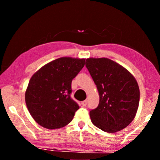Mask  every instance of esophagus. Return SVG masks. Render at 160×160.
Listing matches in <instances>:
<instances>
[{
    "label": "esophagus",
    "instance_id": "1",
    "mask_svg": "<svg viewBox=\"0 0 160 160\" xmlns=\"http://www.w3.org/2000/svg\"><path fill=\"white\" fill-rule=\"evenodd\" d=\"M87 104H88V100H85V101L82 102V105L83 107H85L86 105H87Z\"/></svg>",
    "mask_w": 160,
    "mask_h": 160
}]
</instances>
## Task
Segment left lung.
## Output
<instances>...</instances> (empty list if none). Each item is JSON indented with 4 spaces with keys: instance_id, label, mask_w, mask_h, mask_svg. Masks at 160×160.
I'll list each match as a JSON object with an SVG mask.
<instances>
[{
    "instance_id": "left-lung-1",
    "label": "left lung",
    "mask_w": 160,
    "mask_h": 160,
    "mask_svg": "<svg viewBox=\"0 0 160 160\" xmlns=\"http://www.w3.org/2000/svg\"><path fill=\"white\" fill-rule=\"evenodd\" d=\"M85 66L99 95L98 107L90 112L92 122L107 132L125 128L134 119L139 106L140 90L135 78L107 58H87Z\"/></svg>"
}]
</instances>
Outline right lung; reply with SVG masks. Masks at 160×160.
<instances>
[{"mask_svg": "<svg viewBox=\"0 0 160 160\" xmlns=\"http://www.w3.org/2000/svg\"><path fill=\"white\" fill-rule=\"evenodd\" d=\"M85 61V58L61 57L44 65L32 75L25 92V102L38 124L58 129L72 120L80 107L70 98L71 82Z\"/></svg>", "mask_w": 160, "mask_h": 160, "instance_id": "1", "label": "right lung"}]
</instances>
